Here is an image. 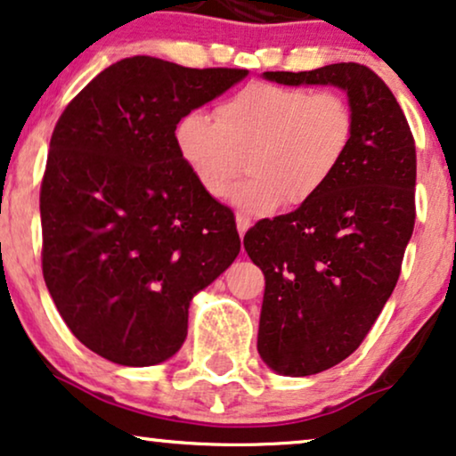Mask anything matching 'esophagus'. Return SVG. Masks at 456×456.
<instances>
[{"instance_id": "esophagus-1", "label": "esophagus", "mask_w": 456, "mask_h": 456, "mask_svg": "<svg viewBox=\"0 0 456 456\" xmlns=\"http://www.w3.org/2000/svg\"><path fill=\"white\" fill-rule=\"evenodd\" d=\"M236 228H239V234H240V239H242L247 230L251 228V220H248L245 214H236Z\"/></svg>"}]
</instances>
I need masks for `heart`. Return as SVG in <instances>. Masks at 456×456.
<instances>
[{"mask_svg": "<svg viewBox=\"0 0 456 456\" xmlns=\"http://www.w3.org/2000/svg\"><path fill=\"white\" fill-rule=\"evenodd\" d=\"M354 110L338 91L255 80L217 103L216 118L184 114L174 130L180 158L209 197L232 199L251 216L280 203L314 201L345 164L354 141Z\"/></svg>", "mask_w": 456, "mask_h": 456, "instance_id": "b5f03b06", "label": "heart"}]
</instances>
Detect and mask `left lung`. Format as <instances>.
Here are the masks:
<instances>
[{
  "label": "left lung",
  "mask_w": 456,
  "mask_h": 456,
  "mask_svg": "<svg viewBox=\"0 0 456 456\" xmlns=\"http://www.w3.org/2000/svg\"><path fill=\"white\" fill-rule=\"evenodd\" d=\"M264 77L340 86L357 120L326 189L245 234V251L265 276L261 359L284 376H314L357 351L398 282L415 226V139L396 97L363 64Z\"/></svg>",
  "instance_id": "1"
}]
</instances>
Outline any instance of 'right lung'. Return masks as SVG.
I'll return each mask as SVG.
<instances>
[{"mask_svg":"<svg viewBox=\"0 0 456 456\" xmlns=\"http://www.w3.org/2000/svg\"><path fill=\"white\" fill-rule=\"evenodd\" d=\"M247 77L134 55L61 111L41 183L43 278L70 332L118 365L183 346L191 298L236 259L232 209L180 158L174 130Z\"/></svg>","mask_w":456,"mask_h":456,"instance_id":"right-lung-1","label":"right lung"}]
</instances>
